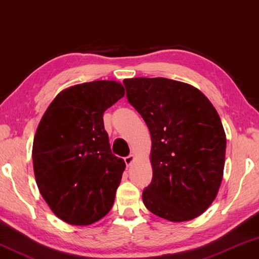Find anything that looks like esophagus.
I'll return each mask as SVG.
<instances>
[{
	"label": "esophagus",
	"instance_id": "esophagus-1",
	"mask_svg": "<svg viewBox=\"0 0 259 259\" xmlns=\"http://www.w3.org/2000/svg\"><path fill=\"white\" fill-rule=\"evenodd\" d=\"M136 160V157H134L133 154H131V155H128V157H126L125 158V162H126V166L127 167H130L131 165H132V162Z\"/></svg>",
	"mask_w": 259,
	"mask_h": 259
}]
</instances>
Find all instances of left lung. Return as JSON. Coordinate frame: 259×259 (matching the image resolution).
<instances>
[{
	"label": "left lung",
	"mask_w": 259,
	"mask_h": 259,
	"mask_svg": "<svg viewBox=\"0 0 259 259\" xmlns=\"http://www.w3.org/2000/svg\"><path fill=\"white\" fill-rule=\"evenodd\" d=\"M123 83L151 133L153 178L143 192L145 206L175 223L204 213L217 197L225 165L226 136L213 105L182 81L133 77Z\"/></svg>",
	"instance_id": "left-lung-1"
}]
</instances>
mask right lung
Listing matches in <instances>:
<instances>
[{"label":"right lung","instance_id":"right-lung-1","mask_svg":"<svg viewBox=\"0 0 259 259\" xmlns=\"http://www.w3.org/2000/svg\"><path fill=\"white\" fill-rule=\"evenodd\" d=\"M123 95L114 80L74 84L56 95L38 123L35 180L53 213L70 225L100 221L114 203L126 164L112 154L102 116Z\"/></svg>","mask_w":259,"mask_h":259}]
</instances>
